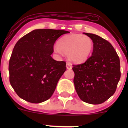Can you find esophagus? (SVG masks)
Returning a JSON list of instances; mask_svg holds the SVG:
<instances>
[{
    "label": "esophagus",
    "mask_w": 128,
    "mask_h": 128,
    "mask_svg": "<svg viewBox=\"0 0 128 128\" xmlns=\"http://www.w3.org/2000/svg\"><path fill=\"white\" fill-rule=\"evenodd\" d=\"M66 67H67V69H69V70H70V69L72 68V66L70 65L69 63H67V64H66Z\"/></svg>",
    "instance_id": "1"
}]
</instances>
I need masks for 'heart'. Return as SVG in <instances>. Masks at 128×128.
I'll return each instance as SVG.
<instances>
[{
  "label": "heart",
  "instance_id": "1",
  "mask_svg": "<svg viewBox=\"0 0 128 128\" xmlns=\"http://www.w3.org/2000/svg\"><path fill=\"white\" fill-rule=\"evenodd\" d=\"M93 42L88 36L82 34L66 35L59 40L54 51L58 54H67L68 59L73 62L85 61L92 54Z\"/></svg>",
  "mask_w": 128,
  "mask_h": 128
}]
</instances>
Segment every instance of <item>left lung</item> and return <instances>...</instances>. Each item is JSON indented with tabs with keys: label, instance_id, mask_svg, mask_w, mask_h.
Returning <instances> with one entry per match:
<instances>
[{
	"label": "left lung",
	"instance_id": "8db88e82",
	"mask_svg": "<svg viewBox=\"0 0 128 128\" xmlns=\"http://www.w3.org/2000/svg\"><path fill=\"white\" fill-rule=\"evenodd\" d=\"M93 42L92 55L85 62L73 65V82L79 98L88 104H100L115 92L119 81L120 59L106 40L90 33H84Z\"/></svg>",
	"mask_w": 128,
	"mask_h": 128
}]
</instances>
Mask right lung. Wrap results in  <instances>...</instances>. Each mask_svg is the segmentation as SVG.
<instances>
[{
    "mask_svg": "<svg viewBox=\"0 0 128 128\" xmlns=\"http://www.w3.org/2000/svg\"><path fill=\"white\" fill-rule=\"evenodd\" d=\"M68 31L36 29L22 37L13 49L10 62V82L20 98L33 104L47 100L66 70L65 61L51 56L54 45Z\"/></svg>",
    "mask_w": 128,
    "mask_h": 128,
    "instance_id": "1",
    "label": "right lung"
}]
</instances>
